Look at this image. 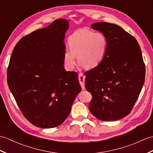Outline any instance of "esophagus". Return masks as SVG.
Instances as JSON below:
<instances>
[{
	"mask_svg": "<svg viewBox=\"0 0 153 153\" xmlns=\"http://www.w3.org/2000/svg\"><path fill=\"white\" fill-rule=\"evenodd\" d=\"M79 82L82 89H85V76L82 73L79 75Z\"/></svg>",
	"mask_w": 153,
	"mask_h": 153,
	"instance_id": "1",
	"label": "esophagus"
}]
</instances>
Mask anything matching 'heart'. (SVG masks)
I'll list each match as a JSON object with an SVG mask.
<instances>
[{
	"label": "heart",
	"mask_w": 153,
	"mask_h": 153,
	"mask_svg": "<svg viewBox=\"0 0 153 153\" xmlns=\"http://www.w3.org/2000/svg\"><path fill=\"white\" fill-rule=\"evenodd\" d=\"M70 49L64 52V64L69 70H74L77 58L82 66L93 68L102 62L108 50V40L102 33L82 30L74 32L68 39Z\"/></svg>",
	"instance_id": "heart-1"
}]
</instances>
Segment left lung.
I'll list each match as a JSON object with an SVG mask.
<instances>
[{"label":"left lung","mask_w":153,"mask_h":153,"mask_svg":"<svg viewBox=\"0 0 153 153\" xmlns=\"http://www.w3.org/2000/svg\"><path fill=\"white\" fill-rule=\"evenodd\" d=\"M91 27L106 37L108 50L102 62L85 73V88L92 95L89 108L99 120L115 121L131 112L144 84L141 50L118 25L98 22Z\"/></svg>","instance_id":"8db88e82"}]
</instances>
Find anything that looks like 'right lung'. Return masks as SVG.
<instances>
[{
    "label": "right lung",
    "instance_id": "right-lung-1",
    "mask_svg": "<svg viewBox=\"0 0 153 153\" xmlns=\"http://www.w3.org/2000/svg\"><path fill=\"white\" fill-rule=\"evenodd\" d=\"M65 19L25 35L16 44L7 70L9 89L23 115L42 128L66 119L80 91L78 75L64 68Z\"/></svg>",
    "mask_w": 153,
    "mask_h": 153
}]
</instances>
